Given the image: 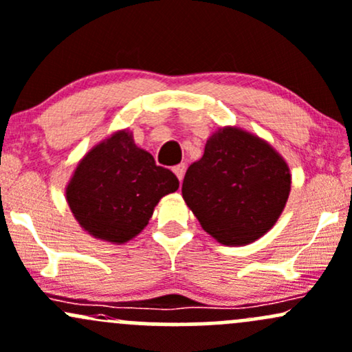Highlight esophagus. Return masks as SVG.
<instances>
[{
    "mask_svg": "<svg viewBox=\"0 0 352 352\" xmlns=\"http://www.w3.org/2000/svg\"><path fill=\"white\" fill-rule=\"evenodd\" d=\"M173 172H175L177 179H179L180 182H182V180H184V175H185V164L175 165V167H173Z\"/></svg>",
    "mask_w": 352,
    "mask_h": 352,
    "instance_id": "esophagus-1",
    "label": "esophagus"
}]
</instances>
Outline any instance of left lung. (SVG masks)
I'll list each match as a JSON object with an SVG mask.
<instances>
[{
  "label": "left lung",
  "instance_id": "1",
  "mask_svg": "<svg viewBox=\"0 0 352 352\" xmlns=\"http://www.w3.org/2000/svg\"><path fill=\"white\" fill-rule=\"evenodd\" d=\"M291 192L287 164L256 135L223 126L185 173L182 195L223 245H245L272 229Z\"/></svg>",
  "mask_w": 352,
  "mask_h": 352
}]
</instances>
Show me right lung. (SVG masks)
<instances>
[{
    "label": "right lung",
    "instance_id": "add662e5",
    "mask_svg": "<svg viewBox=\"0 0 352 352\" xmlns=\"http://www.w3.org/2000/svg\"><path fill=\"white\" fill-rule=\"evenodd\" d=\"M177 188L179 179L138 148L129 130H120L80 160L67 202L83 230L123 244L144 230L162 197Z\"/></svg>",
    "mask_w": 352,
    "mask_h": 352
}]
</instances>
